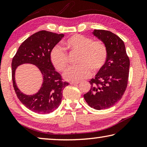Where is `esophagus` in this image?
I'll return each instance as SVG.
<instances>
[{
    "label": "esophagus",
    "instance_id": "34e87169",
    "mask_svg": "<svg viewBox=\"0 0 147 147\" xmlns=\"http://www.w3.org/2000/svg\"><path fill=\"white\" fill-rule=\"evenodd\" d=\"M79 84V82H70L71 85H78Z\"/></svg>",
    "mask_w": 147,
    "mask_h": 147
}]
</instances>
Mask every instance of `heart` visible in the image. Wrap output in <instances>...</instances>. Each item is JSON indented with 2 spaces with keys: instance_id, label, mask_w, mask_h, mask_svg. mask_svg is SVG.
<instances>
[{
  "instance_id": "heart-1",
  "label": "heart",
  "mask_w": 147,
  "mask_h": 147,
  "mask_svg": "<svg viewBox=\"0 0 147 147\" xmlns=\"http://www.w3.org/2000/svg\"><path fill=\"white\" fill-rule=\"evenodd\" d=\"M64 49L69 53H78L77 66L71 67L64 74L68 81L78 82L91 76V69L99 71L105 64L108 52L106 46L99 41H93L91 38L75 34L64 42ZM54 67L59 72L66 70L69 65L68 55L61 47L56 46L50 54Z\"/></svg>"
}]
</instances>
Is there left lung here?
Returning <instances> with one entry per match:
<instances>
[{"label": "left lung", "instance_id": "1", "mask_svg": "<svg viewBox=\"0 0 147 147\" xmlns=\"http://www.w3.org/2000/svg\"><path fill=\"white\" fill-rule=\"evenodd\" d=\"M93 34L106 46L108 56L103 67L89 83L91 89L84 94L88 105L97 110L115 105L127 87L130 59L123 41L112 32L94 30Z\"/></svg>", "mask_w": 147, "mask_h": 147}]
</instances>
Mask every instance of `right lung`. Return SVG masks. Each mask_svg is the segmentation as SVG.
Returning <instances> with one entry per match:
<instances>
[{
	"label": "right lung",
	"instance_id": "1",
	"mask_svg": "<svg viewBox=\"0 0 147 147\" xmlns=\"http://www.w3.org/2000/svg\"><path fill=\"white\" fill-rule=\"evenodd\" d=\"M64 34L41 30L32 35L19 47L11 62L12 81L14 90L21 103L30 110L39 114L54 111L60 105L63 90L69 83L62 81L61 76L55 71L50 58L51 52ZM30 63L38 67L43 76V83L38 93L28 96L17 88L14 73L17 66Z\"/></svg>",
	"mask_w": 147,
	"mask_h": 147
}]
</instances>
